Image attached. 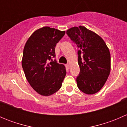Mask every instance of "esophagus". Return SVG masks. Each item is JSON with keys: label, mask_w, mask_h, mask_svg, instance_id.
<instances>
[{"label": "esophagus", "mask_w": 127, "mask_h": 127, "mask_svg": "<svg viewBox=\"0 0 127 127\" xmlns=\"http://www.w3.org/2000/svg\"><path fill=\"white\" fill-rule=\"evenodd\" d=\"M66 69H69V67H70L69 64H66Z\"/></svg>", "instance_id": "1"}]
</instances>
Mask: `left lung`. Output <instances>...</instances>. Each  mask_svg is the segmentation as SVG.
Returning a JSON list of instances; mask_svg holds the SVG:
<instances>
[{
	"label": "left lung",
	"mask_w": 127,
	"mask_h": 127,
	"mask_svg": "<svg viewBox=\"0 0 127 127\" xmlns=\"http://www.w3.org/2000/svg\"><path fill=\"white\" fill-rule=\"evenodd\" d=\"M66 33L79 48L78 88L85 94L96 93L104 86L111 71L108 47L99 35L84 26L73 27Z\"/></svg>",
	"instance_id": "obj_1"
}]
</instances>
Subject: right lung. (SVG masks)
<instances>
[{"label": "right lung", "mask_w": 127, "mask_h": 127, "mask_svg": "<svg viewBox=\"0 0 127 127\" xmlns=\"http://www.w3.org/2000/svg\"><path fill=\"white\" fill-rule=\"evenodd\" d=\"M64 34V31L43 27L35 31L26 42L22 67L28 82L40 95L56 93L66 76L65 66L52 59L55 56L56 43Z\"/></svg>", "instance_id": "add662e5"}]
</instances>
